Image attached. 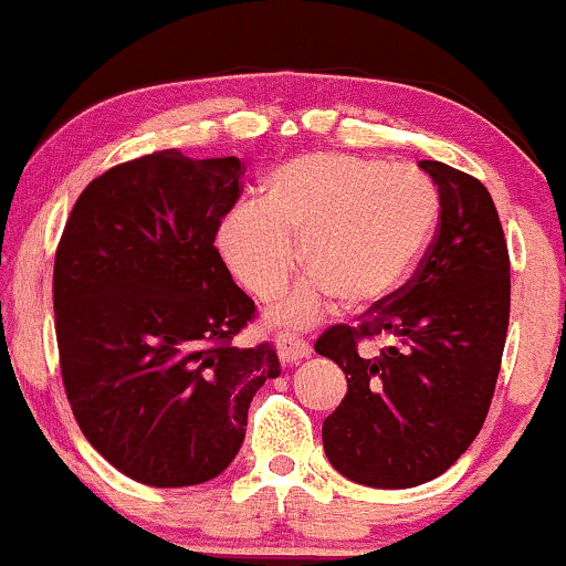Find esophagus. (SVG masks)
<instances>
[{
	"instance_id": "obj_1",
	"label": "esophagus",
	"mask_w": 566,
	"mask_h": 566,
	"mask_svg": "<svg viewBox=\"0 0 566 566\" xmlns=\"http://www.w3.org/2000/svg\"><path fill=\"white\" fill-rule=\"evenodd\" d=\"M312 355V347L304 338H298L294 334H281L277 336V357H281L283 365H294L307 360Z\"/></svg>"
}]
</instances>
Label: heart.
Instances as JSON below:
<instances>
[{"label": "heart", "mask_w": 566, "mask_h": 566, "mask_svg": "<svg viewBox=\"0 0 566 566\" xmlns=\"http://www.w3.org/2000/svg\"><path fill=\"white\" fill-rule=\"evenodd\" d=\"M440 192L418 169L325 150L270 171L262 206L238 203L219 224L224 262L251 294L272 298L298 264L307 275L270 310L304 328L338 298L344 310L387 302L413 275L440 224Z\"/></svg>", "instance_id": "obj_1"}]
</instances>
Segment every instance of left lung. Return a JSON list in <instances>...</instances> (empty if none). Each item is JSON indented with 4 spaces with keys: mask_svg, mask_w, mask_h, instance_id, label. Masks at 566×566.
I'll list each match as a JSON object with an SVG mask.
<instances>
[{
    "mask_svg": "<svg viewBox=\"0 0 566 566\" xmlns=\"http://www.w3.org/2000/svg\"><path fill=\"white\" fill-rule=\"evenodd\" d=\"M418 166L442 211L416 275L315 344L347 376V395L323 423L325 455L365 488H416L467 453L488 418L509 331L511 268L493 196L442 161ZM376 335L398 347L365 361L356 342Z\"/></svg>",
    "mask_w": 566,
    "mask_h": 566,
    "instance_id": "left-lung-1",
    "label": "left lung"
}]
</instances>
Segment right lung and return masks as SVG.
I'll list each match as a JSON object with an SVG mask.
<instances>
[{"label":"right lung","instance_id":"1","mask_svg":"<svg viewBox=\"0 0 566 566\" xmlns=\"http://www.w3.org/2000/svg\"><path fill=\"white\" fill-rule=\"evenodd\" d=\"M241 175L235 156L150 153L92 179L60 238L52 294L71 410L111 467L150 488L222 474L259 387L281 376L270 344L232 342L254 302L214 238Z\"/></svg>","mask_w":566,"mask_h":566}]
</instances>
